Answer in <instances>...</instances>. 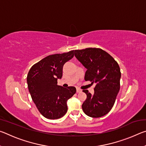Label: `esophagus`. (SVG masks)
Wrapping results in <instances>:
<instances>
[{
    "mask_svg": "<svg viewBox=\"0 0 146 146\" xmlns=\"http://www.w3.org/2000/svg\"><path fill=\"white\" fill-rule=\"evenodd\" d=\"M81 91H82V90H81L80 89L76 88V93H80V92H81Z\"/></svg>",
    "mask_w": 146,
    "mask_h": 146,
    "instance_id": "34e87169",
    "label": "esophagus"
}]
</instances>
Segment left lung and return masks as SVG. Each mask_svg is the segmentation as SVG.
Returning a JSON list of instances; mask_svg holds the SVG:
<instances>
[{"instance_id":"1","label":"left lung","mask_w":146,"mask_h":146,"mask_svg":"<svg viewBox=\"0 0 146 146\" xmlns=\"http://www.w3.org/2000/svg\"><path fill=\"white\" fill-rule=\"evenodd\" d=\"M75 56L87 69L85 80L96 84L93 95L83 90L87 95L82 105L83 111L93 118L104 116L111 110L120 90L119 66L110 54L99 48L75 50Z\"/></svg>"}]
</instances>
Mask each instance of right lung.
<instances>
[{
    "mask_svg": "<svg viewBox=\"0 0 146 146\" xmlns=\"http://www.w3.org/2000/svg\"><path fill=\"white\" fill-rule=\"evenodd\" d=\"M74 56V50L54 54L33 65L27 76V83L32 100L42 115L48 119L62 117L68 111L67 101L76 93V88L57 85L62 76L64 64Z\"/></svg>",
    "mask_w": 146,
    "mask_h": 146,
    "instance_id": "right-lung-1",
    "label": "right lung"
}]
</instances>
